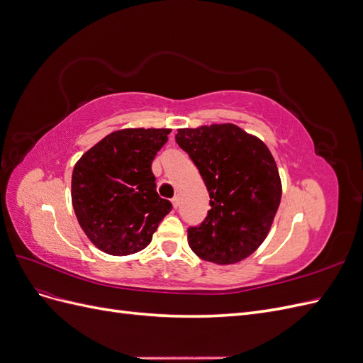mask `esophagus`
<instances>
[{
  "label": "esophagus",
  "instance_id": "34e87169",
  "mask_svg": "<svg viewBox=\"0 0 363 363\" xmlns=\"http://www.w3.org/2000/svg\"><path fill=\"white\" fill-rule=\"evenodd\" d=\"M171 203H172V207H174V208H177V207H179V203H180L179 196H174V199L171 200Z\"/></svg>",
  "mask_w": 363,
  "mask_h": 363
}]
</instances>
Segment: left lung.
Returning a JSON list of instances; mask_svg holds the SVG:
<instances>
[{
    "instance_id": "1",
    "label": "left lung",
    "mask_w": 363,
    "mask_h": 363,
    "mask_svg": "<svg viewBox=\"0 0 363 363\" xmlns=\"http://www.w3.org/2000/svg\"><path fill=\"white\" fill-rule=\"evenodd\" d=\"M175 140L199 168L212 206L203 224L188 230L191 250L216 265L247 259L268 236L281 199L269 148L230 123L179 128Z\"/></svg>"
}]
</instances>
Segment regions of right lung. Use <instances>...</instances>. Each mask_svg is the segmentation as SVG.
Listing matches in <instances>:
<instances>
[{"label":"right lung","instance_id":"obj_1","mask_svg":"<svg viewBox=\"0 0 363 363\" xmlns=\"http://www.w3.org/2000/svg\"><path fill=\"white\" fill-rule=\"evenodd\" d=\"M171 128L112 131L77 160L72 207L91 242L111 256L144 250L172 208L156 192L151 163Z\"/></svg>","mask_w":363,"mask_h":363}]
</instances>
